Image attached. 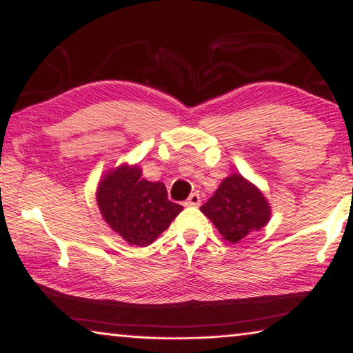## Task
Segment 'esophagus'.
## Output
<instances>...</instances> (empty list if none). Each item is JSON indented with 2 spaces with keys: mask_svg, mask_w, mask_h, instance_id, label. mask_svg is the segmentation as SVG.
<instances>
[{
  "mask_svg": "<svg viewBox=\"0 0 353 353\" xmlns=\"http://www.w3.org/2000/svg\"><path fill=\"white\" fill-rule=\"evenodd\" d=\"M199 204H201V196H199V193H191V194L188 196L187 202H185V205H188V207H198Z\"/></svg>",
  "mask_w": 353,
  "mask_h": 353,
  "instance_id": "1",
  "label": "esophagus"
}]
</instances>
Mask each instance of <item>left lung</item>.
<instances>
[{"label":"left lung","instance_id":"obj_1","mask_svg":"<svg viewBox=\"0 0 353 353\" xmlns=\"http://www.w3.org/2000/svg\"><path fill=\"white\" fill-rule=\"evenodd\" d=\"M225 241L235 244L270 223L271 205L261 190L241 174H230L201 207Z\"/></svg>","mask_w":353,"mask_h":353}]
</instances>
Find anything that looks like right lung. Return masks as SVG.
<instances>
[{
  "mask_svg": "<svg viewBox=\"0 0 353 353\" xmlns=\"http://www.w3.org/2000/svg\"><path fill=\"white\" fill-rule=\"evenodd\" d=\"M140 165L123 163L101 176L97 202L101 216L130 246H148L183 210L168 199L162 182L141 179Z\"/></svg>",
  "mask_w": 353,
  "mask_h": 353,
  "instance_id": "right-lung-1",
  "label": "right lung"
}]
</instances>
